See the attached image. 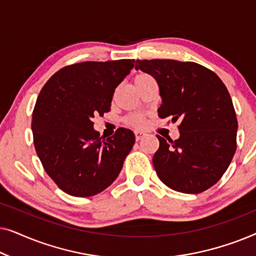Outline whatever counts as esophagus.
Returning <instances> with one entry per match:
<instances>
[{
    "label": "esophagus",
    "instance_id": "1",
    "mask_svg": "<svg viewBox=\"0 0 256 256\" xmlns=\"http://www.w3.org/2000/svg\"><path fill=\"white\" fill-rule=\"evenodd\" d=\"M146 135V134L144 132H135V138H136V141H140V140L144 138Z\"/></svg>",
    "mask_w": 256,
    "mask_h": 256
}]
</instances>
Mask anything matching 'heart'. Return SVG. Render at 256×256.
Listing matches in <instances>:
<instances>
[{
	"mask_svg": "<svg viewBox=\"0 0 256 256\" xmlns=\"http://www.w3.org/2000/svg\"><path fill=\"white\" fill-rule=\"evenodd\" d=\"M146 76L148 74L140 73V74L135 76V80L144 78V76ZM126 124H127L128 126H132V127H134V128H142V127H144V124H146V118L141 114H132V115H129V116L126 118Z\"/></svg>",
	"mask_w": 256,
	"mask_h": 256,
	"instance_id": "b5f03b06",
	"label": "heart"
}]
</instances>
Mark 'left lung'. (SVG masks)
Returning a JSON list of instances; mask_svg holds the SVG:
<instances>
[{"mask_svg":"<svg viewBox=\"0 0 256 256\" xmlns=\"http://www.w3.org/2000/svg\"><path fill=\"white\" fill-rule=\"evenodd\" d=\"M135 68L158 84V116L180 121V138L157 135V176L183 194L208 190L222 177L236 150L238 121L226 86L214 72L192 62L136 60Z\"/></svg>","mask_w":256,"mask_h":256,"instance_id":"obj_1","label":"left lung"}]
</instances>
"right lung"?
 Returning a JSON list of instances; mask_svg holds the SVG:
<instances>
[{"mask_svg":"<svg viewBox=\"0 0 256 256\" xmlns=\"http://www.w3.org/2000/svg\"><path fill=\"white\" fill-rule=\"evenodd\" d=\"M134 59L84 62L56 72L42 88L32 113L34 149L44 170L66 194L90 197L120 174L135 143L130 129L104 138L92 118L110 110L118 84Z\"/></svg>","mask_w":256,"mask_h":256,"instance_id":"add662e5","label":"right lung"}]
</instances>
